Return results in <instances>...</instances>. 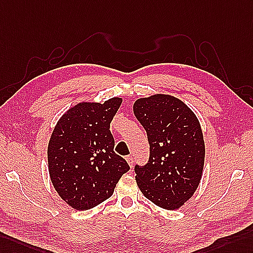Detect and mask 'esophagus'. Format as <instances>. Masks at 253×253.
Listing matches in <instances>:
<instances>
[{"instance_id":"1","label":"esophagus","mask_w":253,"mask_h":253,"mask_svg":"<svg viewBox=\"0 0 253 253\" xmlns=\"http://www.w3.org/2000/svg\"><path fill=\"white\" fill-rule=\"evenodd\" d=\"M126 162H127V164L130 165V168L132 169L133 168V163H134V160H133V157L132 156H126Z\"/></svg>"}]
</instances>
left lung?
Here are the masks:
<instances>
[{
    "mask_svg": "<svg viewBox=\"0 0 253 253\" xmlns=\"http://www.w3.org/2000/svg\"><path fill=\"white\" fill-rule=\"evenodd\" d=\"M133 110L150 146L148 163L134 168L137 186L153 204L178 209L202 178L205 144L200 122L186 104L166 94L138 98Z\"/></svg>",
    "mask_w": 253,
    "mask_h": 253,
    "instance_id": "1",
    "label": "left lung"
}]
</instances>
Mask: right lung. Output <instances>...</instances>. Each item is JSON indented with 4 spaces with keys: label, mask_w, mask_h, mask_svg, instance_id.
Returning <instances> with one entry per match:
<instances>
[{
    "label": "right lung",
    "mask_w": 253,
    "mask_h": 253,
    "mask_svg": "<svg viewBox=\"0 0 253 253\" xmlns=\"http://www.w3.org/2000/svg\"><path fill=\"white\" fill-rule=\"evenodd\" d=\"M122 98L103 104L83 102L61 117L48 144V168L53 187L65 203L88 211L113 195L130 169L114 151L112 122Z\"/></svg>",
    "instance_id": "obj_1"
}]
</instances>
